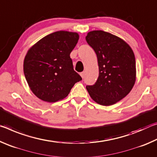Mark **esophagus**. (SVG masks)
Segmentation results:
<instances>
[{"label": "esophagus", "mask_w": 157, "mask_h": 157, "mask_svg": "<svg viewBox=\"0 0 157 157\" xmlns=\"http://www.w3.org/2000/svg\"><path fill=\"white\" fill-rule=\"evenodd\" d=\"M80 75H81V77H82V78H84V75H85V72H84H84L80 73Z\"/></svg>", "instance_id": "34e87169"}]
</instances>
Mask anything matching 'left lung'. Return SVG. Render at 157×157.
I'll list each match as a JSON object with an SVG mask.
<instances>
[{"label":"left lung","instance_id":"left-lung-1","mask_svg":"<svg viewBox=\"0 0 157 157\" xmlns=\"http://www.w3.org/2000/svg\"><path fill=\"white\" fill-rule=\"evenodd\" d=\"M86 41L97 55L99 76L93 86H86L98 104H116L131 91L136 82L134 52L123 39L102 30L87 33Z\"/></svg>","mask_w":157,"mask_h":157}]
</instances>
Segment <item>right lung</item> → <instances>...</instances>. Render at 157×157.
<instances>
[{
    "mask_svg": "<svg viewBox=\"0 0 157 157\" xmlns=\"http://www.w3.org/2000/svg\"><path fill=\"white\" fill-rule=\"evenodd\" d=\"M79 37L75 32H55L28 50L23 62L24 75L32 92L40 100L48 102L62 100L82 80L70 57Z\"/></svg>",
    "mask_w": 157,
    "mask_h": 157,
    "instance_id": "right-lung-1",
    "label": "right lung"
}]
</instances>
